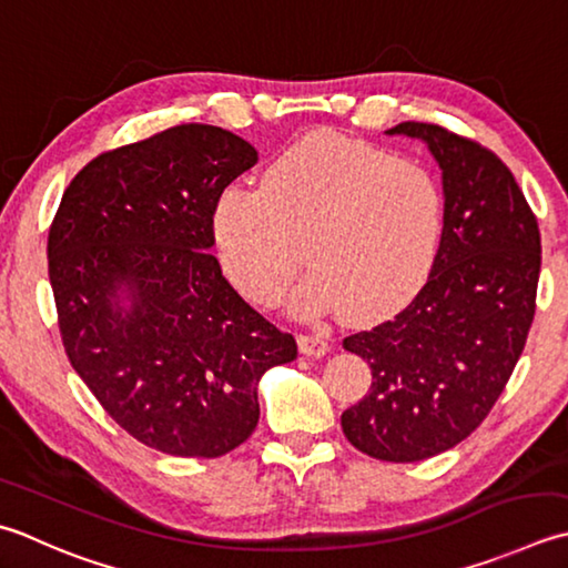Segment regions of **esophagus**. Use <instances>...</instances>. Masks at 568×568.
Returning <instances> with one entry per match:
<instances>
[{
	"mask_svg": "<svg viewBox=\"0 0 568 568\" xmlns=\"http://www.w3.org/2000/svg\"><path fill=\"white\" fill-rule=\"evenodd\" d=\"M297 347L305 354V357H322V354L329 352V342L322 335H300Z\"/></svg>",
	"mask_w": 568,
	"mask_h": 568,
	"instance_id": "esophagus-1",
	"label": "esophagus"
}]
</instances>
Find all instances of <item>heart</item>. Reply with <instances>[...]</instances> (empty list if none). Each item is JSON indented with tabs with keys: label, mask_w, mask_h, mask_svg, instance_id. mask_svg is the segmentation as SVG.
<instances>
[{
	"label": "heart",
	"mask_w": 568,
	"mask_h": 568,
	"mask_svg": "<svg viewBox=\"0 0 568 568\" xmlns=\"http://www.w3.org/2000/svg\"><path fill=\"white\" fill-rule=\"evenodd\" d=\"M443 189L426 164L313 132L283 150L261 189L226 186L214 209L224 268L255 305L283 300L305 258L295 310L379 320L426 283L443 233ZM304 253L300 254L298 248Z\"/></svg>",
	"instance_id": "heart-1"
}]
</instances>
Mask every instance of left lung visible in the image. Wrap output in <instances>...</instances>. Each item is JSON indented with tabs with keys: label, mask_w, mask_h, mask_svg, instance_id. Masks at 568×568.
<instances>
[{
	"label": "left lung",
	"mask_w": 568,
	"mask_h": 568,
	"mask_svg": "<svg viewBox=\"0 0 568 568\" xmlns=\"http://www.w3.org/2000/svg\"><path fill=\"white\" fill-rule=\"evenodd\" d=\"M418 138L443 170V233L426 285L394 320L344 337L372 366V386L342 414L354 448L418 463L458 446L513 376L537 310L539 224L509 166L480 142L433 122Z\"/></svg>",
	"instance_id": "8db88e82"
}]
</instances>
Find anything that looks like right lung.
Masks as SVG:
<instances>
[{"label": "right lung", "instance_id": "add662e5", "mask_svg": "<svg viewBox=\"0 0 568 568\" xmlns=\"http://www.w3.org/2000/svg\"><path fill=\"white\" fill-rule=\"evenodd\" d=\"M255 162L224 128H166L88 162L49 229L65 357L122 430L176 458L248 440L261 376L297 357L211 255L219 196Z\"/></svg>", "mask_w": 568, "mask_h": 568}]
</instances>
